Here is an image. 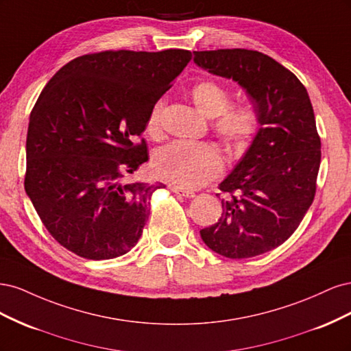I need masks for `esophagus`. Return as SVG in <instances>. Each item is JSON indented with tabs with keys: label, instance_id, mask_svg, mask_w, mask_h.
I'll list each match as a JSON object with an SVG mask.
<instances>
[{
	"label": "esophagus",
	"instance_id": "esophagus-1",
	"mask_svg": "<svg viewBox=\"0 0 351 351\" xmlns=\"http://www.w3.org/2000/svg\"><path fill=\"white\" fill-rule=\"evenodd\" d=\"M169 189H171V192H173V193L180 195V196H183V197H189V199L195 197V192H190V190H184V189H182V187H177V186H171Z\"/></svg>",
	"mask_w": 351,
	"mask_h": 351
}]
</instances>
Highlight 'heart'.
I'll return each mask as SVG.
<instances>
[{
    "mask_svg": "<svg viewBox=\"0 0 351 351\" xmlns=\"http://www.w3.org/2000/svg\"><path fill=\"white\" fill-rule=\"evenodd\" d=\"M196 108L214 119V132L231 154H240L259 132L258 115L250 107H230V92L214 80H202L192 89ZM162 101L147 115V133L161 132ZM224 168L222 156L209 143L173 142L158 149L152 158L154 174L164 182L184 189H196L217 178Z\"/></svg>",
    "mask_w": 351,
    "mask_h": 351,
    "instance_id": "heart-1",
    "label": "heart"
}]
</instances>
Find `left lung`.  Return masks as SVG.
I'll return each instance as SVG.
<instances>
[{
    "label": "left lung",
    "instance_id": "8db88e82",
    "mask_svg": "<svg viewBox=\"0 0 351 351\" xmlns=\"http://www.w3.org/2000/svg\"><path fill=\"white\" fill-rule=\"evenodd\" d=\"M193 54L199 67L237 82L259 120L247 152L219 184L222 217L200 237L221 256H258L293 234L315 197L321 137L309 95L290 70L259 51Z\"/></svg>",
    "mask_w": 351,
    "mask_h": 351
}]
</instances>
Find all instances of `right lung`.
Segmentation results:
<instances>
[{
    "instance_id": "1",
    "label": "right lung",
    "mask_w": 351,
    "mask_h": 351,
    "mask_svg": "<svg viewBox=\"0 0 351 351\" xmlns=\"http://www.w3.org/2000/svg\"><path fill=\"white\" fill-rule=\"evenodd\" d=\"M192 52L102 51L71 60L30 112L25 190L62 247L105 261L130 252L162 183H127L147 161L146 129L158 99Z\"/></svg>"
}]
</instances>
